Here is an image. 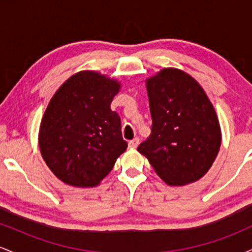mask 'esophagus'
Here are the masks:
<instances>
[{
	"mask_svg": "<svg viewBox=\"0 0 252 252\" xmlns=\"http://www.w3.org/2000/svg\"><path fill=\"white\" fill-rule=\"evenodd\" d=\"M138 143H140V138L135 137L134 140H131L129 142V148H136L138 146Z\"/></svg>",
	"mask_w": 252,
	"mask_h": 252,
	"instance_id": "esophagus-1",
	"label": "esophagus"
}]
</instances>
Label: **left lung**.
<instances>
[{"label":"left lung","instance_id":"left-lung-1","mask_svg":"<svg viewBox=\"0 0 252 252\" xmlns=\"http://www.w3.org/2000/svg\"><path fill=\"white\" fill-rule=\"evenodd\" d=\"M152 134L137 150L170 186L202 178L221 143L218 117L194 78L178 68H163L146 80Z\"/></svg>","mask_w":252,"mask_h":252}]
</instances>
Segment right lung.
I'll use <instances>...</instances> for the list:
<instances>
[{
    "label": "right lung",
    "mask_w": 252,
    "mask_h": 252,
    "mask_svg": "<svg viewBox=\"0 0 252 252\" xmlns=\"http://www.w3.org/2000/svg\"><path fill=\"white\" fill-rule=\"evenodd\" d=\"M120 88L116 79L82 71L68 78L48 103L40 126V152L65 184L97 186L128 147L121 118L110 108Z\"/></svg>",
    "instance_id": "1"
}]
</instances>
